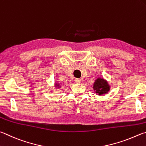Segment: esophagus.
<instances>
[{"label": "esophagus", "instance_id": "esophagus-1", "mask_svg": "<svg viewBox=\"0 0 146 146\" xmlns=\"http://www.w3.org/2000/svg\"><path fill=\"white\" fill-rule=\"evenodd\" d=\"M75 82L76 84H80L81 82V79L80 78H76L75 79Z\"/></svg>", "mask_w": 146, "mask_h": 146}]
</instances>
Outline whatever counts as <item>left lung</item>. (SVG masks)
<instances>
[{"instance_id":"1","label":"left lung","mask_w":146,"mask_h":146,"mask_svg":"<svg viewBox=\"0 0 146 146\" xmlns=\"http://www.w3.org/2000/svg\"><path fill=\"white\" fill-rule=\"evenodd\" d=\"M92 89L96 94L99 96L103 94H107L110 90V86L108 82L105 78L102 77H98L95 80Z\"/></svg>"}]
</instances>
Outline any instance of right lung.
I'll use <instances>...</instances> for the list:
<instances>
[{"mask_svg": "<svg viewBox=\"0 0 146 146\" xmlns=\"http://www.w3.org/2000/svg\"><path fill=\"white\" fill-rule=\"evenodd\" d=\"M54 86L55 87V88H57V89H60V88H61V85H60L59 83H57V82H55Z\"/></svg>", "mask_w": 146, "mask_h": 146, "instance_id": "1", "label": "right lung"}]
</instances>
